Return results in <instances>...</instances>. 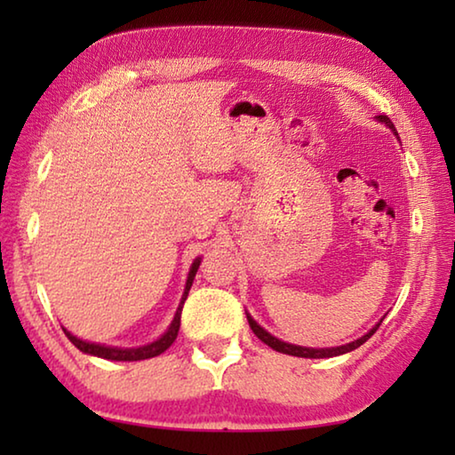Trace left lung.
<instances>
[{"instance_id":"left-lung-1","label":"left lung","mask_w":455,"mask_h":455,"mask_svg":"<svg viewBox=\"0 0 455 455\" xmlns=\"http://www.w3.org/2000/svg\"><path fill=\"white\" fill-rule=\"evenodd\" d=\"M375 120L377 122H381V124H385L387 126L391 132L395 134V138L399 140V136H397V130H395V126L391 124V120L387 118V116H375ZM246 319H249V325H251V329H252V333H255L260 341L263 343H267L268 347L271 349H275V351H279V353H284V355H292V357H307V359H327V357H337V355H343V353H349V351H353V349H357V347H361V345H363L369 337H371L375 331H377V327L381 325V321L377 323V325H373L371 329L367 331V333L363 335V337H359V339H355V341H351V343H345V345H337V347H321V349H315V347H301V345H292V343H287V341H281V339H276L275 335H271L268 333L267 329H263L259 325V323L251 317V313L246 311Z\"/></svg>"}]
</instances>
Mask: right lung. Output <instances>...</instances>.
Returning a JSON list of instances; mask_svg holds the SVG:
<instances>
[{
  "label": "right lung",
  "instance_id": "add662e5",
  "mask_svg": "<svg viewBox=\"0 0 455 455\" xmlns=\"http://www.w3.org/2000/svg\"><path fill=\"white\" fill-rule=\"evenodd\" d=\"M198 267H200V257H196L195 260H192L190 271H188V276H187V284H184V292H182V297H180L179 307H176V313H174L172 323H171V325H168V329L164 331V333L156 339V341L140 345V347H112V345L84 341V339L72 335L70 331H68L66 327H61V329H64L66 337L70 339V341L76 345V347H78L82 353H88V355L102 357V359H110V361H142V359L156 357V355H160V353H164L168 347H171V345L174 343L176 335H179L182 305H184V301H187L188 291H190V287H192V281H195Z\"/></svg>",
  "mask_w": 455,
  "mask_h": 455
}]
</instances>
